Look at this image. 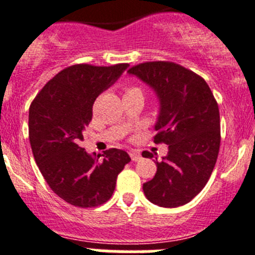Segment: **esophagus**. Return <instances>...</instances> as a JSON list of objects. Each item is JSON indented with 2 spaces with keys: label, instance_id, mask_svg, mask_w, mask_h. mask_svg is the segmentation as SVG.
<instances>
[{
  "label": "esophagus",
  "instance_id": "esophagus-1",
  "mask_svg": "<svg viewBox=\"0 0 255 255\" xmlns=\"http://www.w3.org/2000/svg\"><path fill=\"white\" fill-rule=\"evenodd\" d=\"M129 154H130V157H131L132 161H139V159H140V152H139V150L132 149V150H130Z\"/></svg>",
  "mask_w": 255,
  "mask_h": 255
}]
</instances>
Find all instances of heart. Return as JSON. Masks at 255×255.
<instances>
[{"instance_id":"heart-1","label":"heart","mask_w":255,"mask_h":255,"mask_svg":"<svg viewBox=\"0 0 255 255\" xmlns=\"http://www.w3.org/2000/svg\"><path fill=\"white\" fill-rule=\"evenodd\" d=\"M130 92H141L138 87H128L125 88V93H130Z\"/></svg>"}]
</instances>
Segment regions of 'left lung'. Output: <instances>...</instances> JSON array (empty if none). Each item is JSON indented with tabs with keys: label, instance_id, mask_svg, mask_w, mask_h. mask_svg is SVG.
Returning a JSON list of instances; mask_svg holds the SVG:
<instances>
[{
	"label": "left lung",
	"instance_id": "8db88e82",
	"mask_svg": "<svg viewBox=\"0 0 255 255\" xmlns=\"http://www.w3.org/2000/svg\"><path fill=\"white\" fill-rule=\"evenodd\" d=\"M157 92L161 114L155 124V144L168 152L157 162V172L143 184L153 204L184 206L206 186L215 168L221 143L220 110L202 76L171 61H148L129 69ZM145 158L153 153L144 150Z\"/></svg>",
	"mask_w": 255,
	"mask_h": 255
}]
</instances>
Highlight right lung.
Segmentation results:
<instances>
[{"mask_svg":"<svg viewBox=\"0 0 255 255\" xmlns=\"http://www.w3.org/2000/svg\"><path fill=\"white\" fill-rule=\"evenodd\" d=\"M129 66L76 64L61 70L35 96L29 108V140L49 188L71 206L92 208L112 197L117 175L129 163L123 149L105 150L103 159L80 147L93 103Z\"/></svg>","mask_w":255,"mask_h":255,"instance_id":"1","label":"right lung"}]
</instances>
